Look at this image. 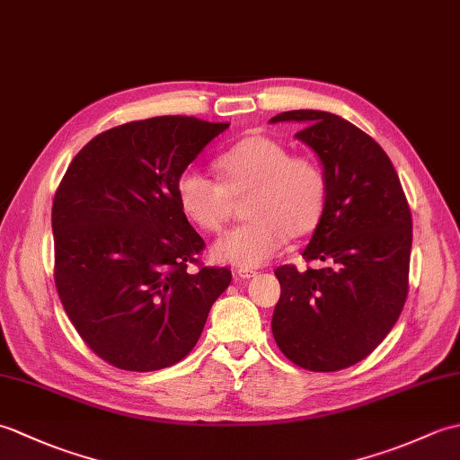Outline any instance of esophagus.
<instances>
[{"mask_svg": "<svg viewBox=\"0 0 460 460\" xmlns=\"http://www.w3.org/2000/svg\"><path fill=\"white\" fill-rule=\"evenodd\" d=\"M237 277H241V279H252V277H257V270L239 269V270H237Z\"/></svg>", "mask_w": 460, "mask_h": 460, "instance_id": "esophagus-1", "label": "esophagus"}]
</instances>
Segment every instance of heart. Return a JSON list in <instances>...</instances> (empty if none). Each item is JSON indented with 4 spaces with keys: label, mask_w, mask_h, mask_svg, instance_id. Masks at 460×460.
I'll return each mask as SVG.
<instances>
[{
    "label": "heart",
    "mask_w": 460,
    "mask_h": 460,
    "mask_svg": "<svg viewBox=\"0 0 460 460\" xmlns=\"http://www.w3.org/2000/svg\"><path fill=\"white\" fill-rule=\"evenodd\" d=\"M221 181L188 168L175 181V198L195 227L219 233L233 198L247 195V223L215 241L213 261L257 269L275 257L288 237L314 231L326 208L328 180L322 165L265 134H252L225 150L217 162Z\"/></svg>",
    "instance_id": "1"
}]
</instances>
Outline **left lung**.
Here are the masks:
<instances>
[{
	"label": "left lung",
	"mask_w": 460,
	"mask_h": 460,
	"mask_svg": "<svg viewBox=\"0 0 460 460\" xmlns=\"http://www.w3.org/2000/svg\"><path fill=\"white\" fill-rule=\"evenodd\" d=\"M269 122H296L328 180L326 208L306 261L324 269L275 270L280 298L272 336L290 361L310 371L358 364L394 328L407 298L411 211L392 160L381 146L341 116L288 111Z\"/></svg>",
	"instance_id": "left-lung-1"
}]
</instances>
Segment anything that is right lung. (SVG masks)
<instances>
[{
    "label": "right lung",
    "instance_id": "1",
    "mask_svg": "<svg viewBox=\"0 0 460 460\" xmlns=\"http://www.w3.org/2000/svg\"><path fill=\"white\" fill-rule=\"evenodd\" d=\"M227 128L193 116L116 126L75 155L58 185V298L89 348L116 367L178 364L229 287V269L188 270L205 243L175 198L180 173Z\"/></svg>",
    "mask_w": 460,
    "mask_h": 460
}]
</instances>
